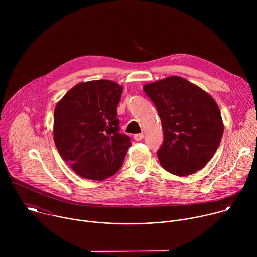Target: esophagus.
I'll list each match as a JSON object with an SVG mask.
<instances>
[{
    "instance_id": "34e87169",
    "label": "esophagus",
    "mask_w": 257,
    "mask_h": 257,
    "mask_svg": "<svg viewBox=\"0 0 257 257\" xmlns=\"http://www.w3.org/2000/svg\"><path fill=\"white\" fill-rule=\"evenodd\" d=\"M143 134L142 133H137V134H134V136H133V138H134V140L135 141H139V140H141L142 138H143Z\"/></svg>"
}]
</instances>
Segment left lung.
Listing matches in <instances>:
<instances>
[{"label":"left lung","instance_id":"left-lung-1","mask_svg":"<svg viewBox=\"0 0 257 257\" xmlns=\"http://www.w3.org/2000/svg\"><path fill=\"white\" fill-rule=\"evenodd\" d=\"M143 90L163 125L164 141L157 153L162 167L178 176L201 170L215 154L224 132L216 102L179 76L146 84Z\"/></svg>","mask_w":257,"mask_h":257}]
</instances>
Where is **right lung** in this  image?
Returning a JSON list of instances; mask_svg holds the SVG:
<instances>
[{"label": "right lung", "instance_id": "add662e5", "mask_svg": "<svg viewBox=\"0 0 257 257\" xmlns=\"http://www.w3.org/2000/svg\"><path fill=\"white\" fill-rule=\"evenodd\" d=\"M123 87L94 80L71 88L57 103L54 140L63 161L85 179L101 181L122 166L131 142L120 133L117 106Z\"/></svg>", "mask_w": 257, "mask_h": 257}]
</instances>
